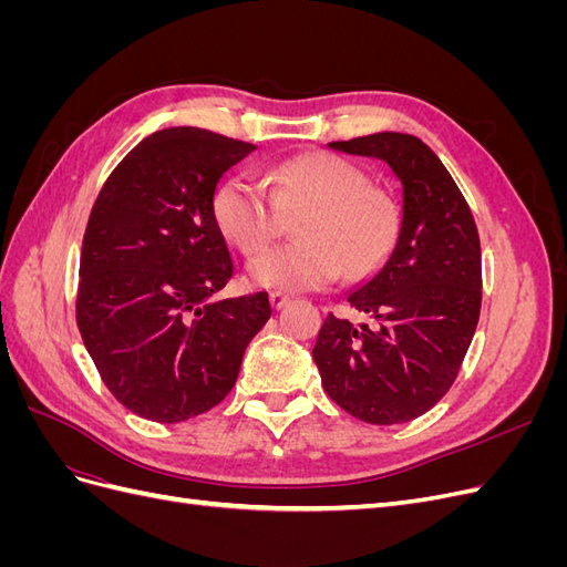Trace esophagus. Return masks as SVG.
Here are the masks:
<instances>
[{"instance_id":"obj_1","label":"esophagus","mask_w":567,"mask_h":567,"mask_svg":"<svg viewBox=\"0 0 567 567\" xmlns=\"http://www.w3.org/2000/svg\"><path fill=\"white\" fill-rule=\"evenodd\" d=\"M269 302H271L274 310H281V307H286V305L290 302V298L284 296V293H271V296H269Z\"/></svg>"}]
</instances>
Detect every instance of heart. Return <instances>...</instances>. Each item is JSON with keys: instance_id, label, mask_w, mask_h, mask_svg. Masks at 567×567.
I'll list each match as a JSON object with an SVG mask.
<instances>
[{"instance_id": "1", "label": "heart", "mask_w": 567, "mask_h": 567, "mask_svg": "<svg viewBox=\"0 0 567 567\" xmlns=\"http://www.w3.org/2000/svg\"><path fill=\"white\" fill-rule=\"evenodd\" d=\"M298 241L257 255L252 284L310 290L354 279L379 265L398 229L394 203L369 186L364 169L331 153H302L265 169L262 179L238 175L219 184L213 215L236 248L252 255L279 236L284 215H296Z\"/></svg>"}]
</instances>
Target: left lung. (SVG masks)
<instances>
[{"instance_id":"1","label":"left lung","mask_w":567,"mask_h":567,"mask_svg":"<svg viewBox=\"0 0 567 567\" xmlns=\"http://www.w3.org/2000/svg\"><path fill=\"white\" fill-rule=\"evenodd\" d=\"M329 148L383 161L400 219L381 265L346 293L369 323L329 315L312 350L329 398L359 421L406 423L454 383L480 317V238L447 167L419 136L375 132Z\"/></svg>"}]
</instances>
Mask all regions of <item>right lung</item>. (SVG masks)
I'll use <instances>...</instances> for the list:
<instances>
[{
    "mask_svg": "<svg viewBox=\"0 0 567 567\" xmlns=\"http://www.w3.org/2000/svg\"><path fill=\"white\" fill-rule=\"evenodd\" d=\"M252 148L198 127L153 132L94 203L78 326L106 388L136 416L179 423L219 404L271 317L267 293L215 298L234 265L213 198Z\"/></svg>",
    "mask_w": 567,
    "mask_h": 567,
    "instance_id": "1",
    "label": "right lung"
}]
</instances>
